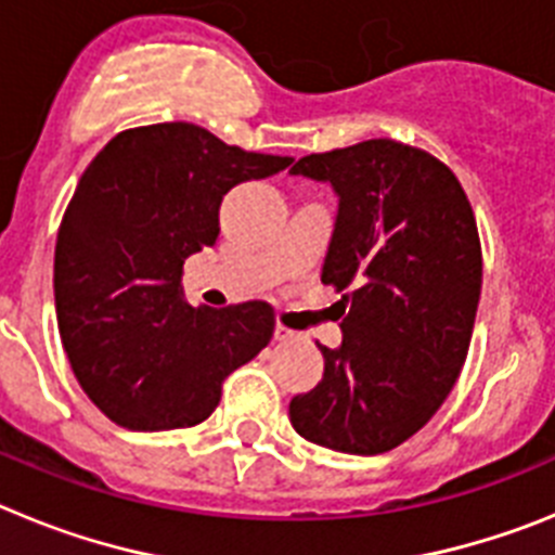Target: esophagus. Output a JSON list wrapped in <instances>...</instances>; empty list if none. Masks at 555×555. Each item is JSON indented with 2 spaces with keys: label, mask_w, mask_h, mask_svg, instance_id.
<instances>
[{
  "label": "esophagus",
  "mask_w": 555,
  "mask_h": 555,
  "mask_svg": "<svg viewBox=\"0 0 555 555\" xmlns=\"http://www.w3.org/2000/svg\"><path fill=\"white\" fill-rule=\"evenodd\" d=\"M294 336H297V333H294L292 327L281 325V322H278V325H274V341H292Z\"/></svg>",
  "instance_id": "34e87169"
}]
</instances>
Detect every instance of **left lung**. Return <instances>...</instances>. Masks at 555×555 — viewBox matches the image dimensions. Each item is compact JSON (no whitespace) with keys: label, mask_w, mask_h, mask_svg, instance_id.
<instances>
[{"label":"left lung","mask_w":555,"mask_h":555,"mask_svg":"<svg viewBox=\"0 0 555 555\" xmlns=\"http://www.w3.org/2000/svg\"><path fill=\"white\" fill-rule=\"evenodd\" d=\"M294 175L325 180L338 217L322 283L341 294V347L288 403L308 442L352 455L403 444L448 400L480 300L478 224L450 166L420 146L370 139L313 152Z\"/></svg>","instance_id":"1"}]
</instances>
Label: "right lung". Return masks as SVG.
<instances>
[{"mask_svg":"<svg viewBox=\"0 0 555 555\" xmlns=\"http://www.w3.org/2000/svg\"><path fill=\"white\" fill-rule=\"evenodd\" d=\"M288 164L164 121L121 130L82 171L57 230V331L82 391L111 423L199 425L224 377L269 345V302L191 308L180 278L189 255L217 244L224 194Z\"/></svg>","mask_w":555,"mask_h":555,"instance_id":"add662e5","label":"right lung"}]
</instances>
